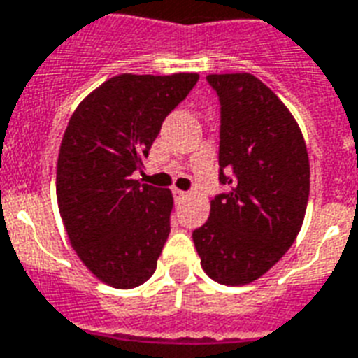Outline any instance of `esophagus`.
<instances>
[{
	"instance_id": "obj_1",
	"label": "esophagus",
	"mask_w": 358,
	"mask_h": 358,
	"mask_svg": "<svg viewBox=\"0 0 358 358\" xmlns=\"http://www.w3.org/2000/svg\"><path fill=\"white\" fill-rule=\"evenodd\" d=\"M173 196H176L177 200H181V198H187V196H189V192H182V190H179V189H173Z\"/></svg>"
}]
</instances>
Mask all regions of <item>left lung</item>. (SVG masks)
Here are the masks:
<instances>
[{
	"label": "left lung",
	"instance_id": "obj_1",
	"mask_svg": "<svg viewBox=\"0 0 358 358\" xmlns=\"http://www.w3.org/2000/svg\"><path fill=\"white\" fill-rule=\"evenodd\" d=\"M220 99L219 181L192 240L201 268L220 285L264 275L294 243L310 198V158L283 101L251 73L208 75ZM233 171L227 176L224 171Z\"/></svg>",
	"mask_w": 358,
	"mask_h": 358
}]
</instances>
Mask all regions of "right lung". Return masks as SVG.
<instances>
[{"label": "right lung", "instance_id": "obj_1", "mask_svg": "<svg viewBox=\"0 0 358 358\" xmlns=\"http://www.w3.org/2000/svg\"><path fill=\"white\" fill-rule=\"evenodd\" d=\"M198 79L117 75L88 94L67 122L56 168L58 209L77 257L109 287L134 289L157 270L173 196L131 176Z\"/></svg>", "mask_w": 358, "mask_h": 358}]
</instances>
